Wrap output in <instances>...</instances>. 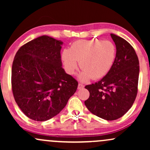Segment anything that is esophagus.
<instances>
[{
	"label": "esophagus",
	"instance_id": "obj_1",
	"mask_svg": "<svg viewBox=\"0 0 150 150\" xmlns=\"http://www.w3.org/2000/svg\"><path fill=\"white\" fill-rule=\"evenodd\" d=\"M82 88H84V85H81V84H78V87H77V89H82Z\"/></svg>",
	"mask_w": 150,
	"mask_h": 150
}]
</instances>
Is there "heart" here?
<instances>
[{"label": "heart", "mask_w": 150, "mask_h": 150, "mask_svg": "<svg viewBox=\"0 0 150 150\" xmlns=\"http://www.w3.org/2000/svg\"><path fill=\"white\" fill-rule=\"evenodd\" d=\"M116 56V48L109 40L91 39L75 41L70 49H65L61 59L66 72L74 75L78 68V63L82 69L79 75L81 81H87L92 77L97 80L109 73Z\"/></svg>", "instance_id": "heart-1"}]
</instances>
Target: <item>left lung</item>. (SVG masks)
<instances>
[{"mask_svg":"<svg viewBox=\"0 0 150 150\" xmlns=\"http://www.w3.org/2000/svg\"><path fill=\"white\" fill-rule=\"evenodd\" d=\"M116 56L111 70L99 82L85 86L89 97L86 107L106 120L123 116L131 108L137 96L140 66L135 50L119 36L111 34Z\"/></svg>","mask_w":150,"mask_h":150,"instance_id":"1","label":"left lung"}]
</instances>
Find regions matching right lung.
<instances>
[{"label":"right lung","instance_id":"1","mask_svg":"<svg viewBox=\"0 0 150 150\" xmlns=\"http://www.w3.org/2000/svg\"><path fill=\"white\" fill-rule=\"evenodd\" d=\"M63 42L43 35L20 48L12 67L15 100L31 119L45 121L58 114L78 83L62 68Z\"/></svg>","mask_w":150,"mask_h":150}]
</instances>
